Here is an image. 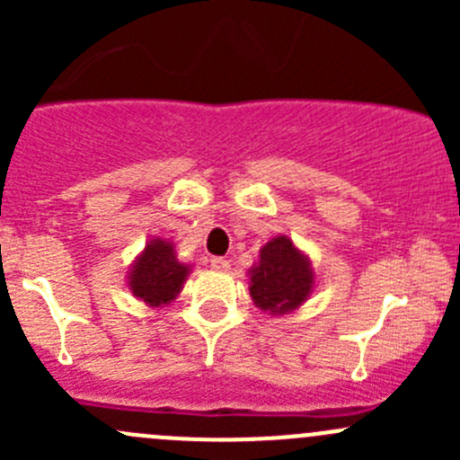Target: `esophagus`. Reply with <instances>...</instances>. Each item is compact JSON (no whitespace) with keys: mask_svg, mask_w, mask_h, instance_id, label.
I'll use <instances>...</instances> for the list:
<instances>
[{"mask_svg":"<svg viewBox=\"0 0 460 460\" xmlns=\"http://www.w3.org/2000/svg\"><path fill=\"white\" fill-rule=\"evenodd\" d=\"M229 267L231 264L226 258H211V269H216V271H226Z\"/></svg>","mask_w":460,"mask_h":460,"instance_id":"esophagus-1","label":"esophagus"}]
</instances>
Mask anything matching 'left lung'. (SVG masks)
Listing matches in <instances>:
<instances>
[{
    "instance_id": "8db88e82",
    "label": "left lung",
    "mask_w": 460,
    "mask_h": 460,
    "mask_svg": "<svg viewBox=\"0 0 460 460\" xmlns=\"http://www.w3.org/2000/svg\"><path fill=\"white\" fill-rule=\"evenodd\" d=\"M314 282L312 260L289 235H273L260 249L258 262L249 269V294L253 305L269 316L296 312L312 296Z\"/></svg>"
}]
</instances>
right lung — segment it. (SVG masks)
Returning <instances> with one entry per match:
<instances>
[{
  "instance_id": "1",
  "label": "right lung",
  "mask_w": 460,
  "mask_h": 460,
  "mask_svg": "<svg viewBox=\"0 0 460 460\" xmlns=\"http://www.w3.org/2000/svg\"><path fill=\"white\" fill-rule=\"evenodd\" d=\"M189 267L175 256V244L166 238L148 240L128 271V289L148 307H166L178 298L187 282Z\"/></svg>"
}]
</instances>
